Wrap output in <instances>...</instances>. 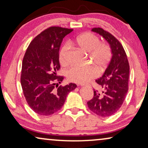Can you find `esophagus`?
<instances>
[{
	"instance_id": "34e87169",
	"label": "esophagus",
	"mask_w": 148,
	"mask_h": 148,
	"mask_svg": "<svg viewBox=\"0 0 148 148\" xmlns=\"http://www.w3.org/2000/svg\"><path fill=\"white\" fill-rule=\"evenodd\" d=\"M80 86H82H82H84V85H82V84H81V85H80Z\"/></svg>"
}]
</instances>
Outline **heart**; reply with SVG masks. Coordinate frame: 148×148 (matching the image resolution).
I'll return each mask as SVG.
<instances>
[{"label":"heart","mask_w":148,"mask_h":148,"mask_svg":"<svg viewBox=\"0 0 148 148\" xmlns=\"http://www.w3.org/2000/svg\"><path fill=\"white\" fill-rule=\"evenodd\" d=\"M74 43L80 49L86 52H90L91 58L100 66H104L111 58V50L109 46L104 43H100V39L92 33H84L78 36ZM69 46H62L59 52V61L62 65L69 63L67 54ZM98 71L93 66H72L67 71V77L71 82L77 84H85L96 77Z\"/></svg>","instance_id":"heart-1"}]
</instances>
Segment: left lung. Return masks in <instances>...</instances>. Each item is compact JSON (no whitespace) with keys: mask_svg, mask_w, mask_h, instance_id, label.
Here are the masks:
<instances>
[{"mask_svg":"<svg viewBox=\"0 0 148 148\" xmlns=\"http://www.w3.org/2000/svg\"><path fill=\"white\" fill-rule=\"evenodd\" d=\"M92 32L102 36L109 44L112 57L104 74L96 80L103 91L94 90V97L87 104L95 114L107 117L116 112L124 102L128 92L129 64L123 46L112 34L100 27L93 28Z\"/></svg>","mask_w":148,"mask_h":148,"instance_id":"obj_1","label":"left lung"}]
</instances>
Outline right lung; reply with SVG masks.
Returning <instances> with one entry per match:
<instances>
[{"label": "right lung", "instance_id": "add662e5", "mask_svg": "<svg viewBox=\"0 0 148 148\" xmlns=\"http://www.w3.org/2000/svg\"><path fill=\"white\" fill-rule=\"evenodd\" d=\"M72 31L60 27L48 28L32 40L24 55L22 90L28 105L40 115L49 116L59 110L69 93L77 88L73 83L58 86L64 77L56 73L60 67V44Z\"/></svg>", "mask_w": 148, "mask_h": 148}]
</instances>
